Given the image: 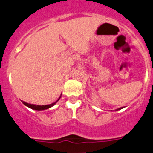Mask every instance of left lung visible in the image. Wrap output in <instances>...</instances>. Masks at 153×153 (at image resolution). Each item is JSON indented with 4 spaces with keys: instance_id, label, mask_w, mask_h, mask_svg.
<instances>
[{
    "instance_id": "left-lung-1",
    "label": "left lung",
    "mask_w": 153,
    "mask_h": 153,
    "mask_svg": "<svg viewBox=\"0 0 153 153\" xmlns=\"http://www.w3.org/2000/svg\"><path fill=\"white\" fill-rule=\"evenodd\" d=\"M123 109V107H121V108H119V109H116V111H117V110H120V109Z\"/></svg>"
}]
</instances>
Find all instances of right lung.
I'll list each match as a JSON object with an SVG mask.
<instances>
[{
    "mask_svg": "<svg viewBox=\"0 0 153 153\" xmlns=\"http://www.w3.org/2000/svg\"><path fill=\"white\" fill-rule=\"evenodd\" d=\"M62 95V94H61ZM61 95L60 97H59V99L57 100L55 102H53V103L50 104V105H35V104H30V103H28V102H24V101H22V103L24 104L25 105H26V106H28V108H30V109H34V110H38V111H41V110H45V109H50V108H51L52 106H53L54 105H55L56 103V102H58V100H59V99H60L61 97Z\"/></svg>",
    "mask_w": 153,
    "mask_h": 153,
    "instance_id": "1",
    "label": "right lung"
}]
</instances>
